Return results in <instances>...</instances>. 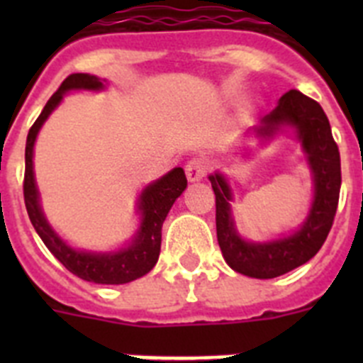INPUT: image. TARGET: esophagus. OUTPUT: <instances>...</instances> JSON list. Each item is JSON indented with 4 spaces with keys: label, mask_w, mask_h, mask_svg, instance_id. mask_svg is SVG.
<instances>
[{
    "label": "esophagus",
    "mask_w": 363,
    "mask_h": 363,
    "mask_svg": "<svg viewBox=\"0 0 363 363\" xmlns=\"http://www.w3.org/2000/svg\"><path fill=\"white\" fill-rule=\"evenodd\" d=\"M207 169H209V163L203 158H191L185 165V174L189 182H200L207 174Z\"/></svg>",
    "instance_id": "34e87169"
}]
</instances>
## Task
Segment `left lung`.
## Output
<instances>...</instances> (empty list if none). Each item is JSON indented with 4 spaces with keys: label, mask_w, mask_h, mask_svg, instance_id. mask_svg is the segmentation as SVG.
Instances as JSON below:
<instances>
[{
    "label": "left lung",
    "mask_w": 363,
    "mask_h": 363,
    "mask_svg": "<svg viewBox=\"0 0 363 363\" xmlns=\"http://www.w3.org/2000/svg\"><path fill=\"white\" fill-rule=\"evenodd\" d=\"M287 129L294 130V138L306 154L314 189L306 220L287 236L271 242L243 240L236 230L230 209L233 189L229 182L221 172L209 174L216 196V234L221 255L233 271L258 280L281 277L307 264L325 242L338 207L342 185L340 152L323 108L300 91L285 92L252 133L265 143Z\"/></svg>",
    "instance_id": "left-lung-1"
}]
</instances>
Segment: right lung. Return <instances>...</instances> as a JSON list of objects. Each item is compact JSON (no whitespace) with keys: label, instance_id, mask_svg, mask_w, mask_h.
Instances as JSON below:
<instances>
[{"label":"right lung","instance_id":"obj_1","mask_svg":"<svg viewBox=\"0 0 363 363\" xmlns=\"http://www.w3.org/2000/svg\"><path fill=\"white\" fill-rule=\"evenodd\" d=\"M105 79H99L91 74H70L62 86L50 96L41 114L28 130L27 147H25V182L23 196L28 218L40 234V238L50 252L56 256L72 274L86 281L105 285L129 284L145 277L156 265L162 247V225L172 203L187 187V178L182 167H174L160 179L147 185L138 198L140 227L129 243L118 251L92 252L74 249L50 227L45 218L40 203L36 178H34V143L40 129L52 114L54 108L62 104L63 96L70 91H104Z\"/></svg>","mask_w":363,"mask_h":363}]
</instances>
